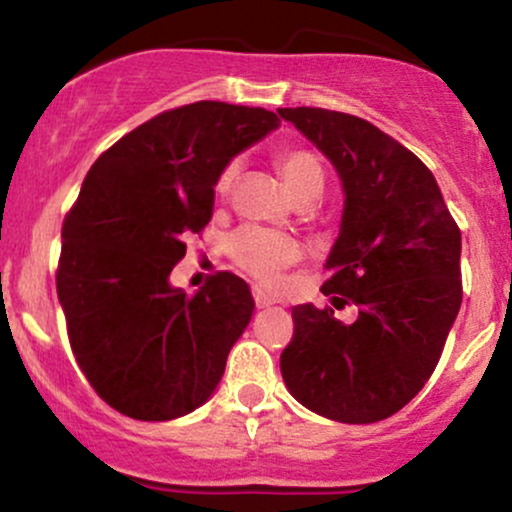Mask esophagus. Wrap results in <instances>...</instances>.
<instances>
[{
  "instance_id": "esophagus-1",
  "label": "esophagus",
  "mask_w": 512,
  "mask_h": 512,
  "mask_svg": "<svg viewBox=\"0 0 512 512\" xmlns=\"http://www.w3.org/2000/svg\"><path fill=\"white\" fill-rule=\"evenodd\" d=\"M252 298H255V305L257 308H269V305H274L276 301L269 293H264L262 289H252Z\"/></svg>"
}]
</instances>
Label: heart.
Masks as SVG:
<instances>
[{"mask_svg": "<svg viewBox=\"0 0 512 512\" xmlns=\"http://www.w3.org/2000/svg\"><path fill=\"white\" fill-rule=\"evenodd\" d=\"M276 166H279L281 178L286 187L291 190L293 197H301L305 192L322 190L325 182V170H322L320 158L308 149H284L276 156ZM238 175V163L231 161L221 170L219 180H216V192L226 195L231 190L233 180ZM228 255L238 264L243 272H248L264 284H274L289 264H293L301 255L298 243L286 233L267 231V228L245 226L238 228L226 243Z\"/></svg>", "mask_w": 512, "mask_h": 512, "instance_id": "b5f03b06", "label": "heart"}]
</instances>
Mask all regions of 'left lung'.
I'll return each instance as SVG.
<instances>
[{
	"label": "left lung",
	"instance_id": "8db88e82",
	"mask_svg": "<svg viewBox=\"0 0 512 512\" xmlns=\"http://www.w3.org/2000/svg\"><path fill=\"white\" fill-rule=\"evenodd\" d=\"M337 170L339 236L322 293L354 303L344 325L332 308H293L281 375L303 407L342 424H375L419 395L460 313L462 236L433 173L407 146L356 115L279 108Z\"/></svg>",
	"mask_w": 512,
	"mask_h": 512
}]
</instances>
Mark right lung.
<instances>
[{
    "instance_id": "add662e5",
    "label": "right lung",
    "mask_w": 512,
    "mask_h": 512,
    "mask_svg": "<svg viewBox=\"0 0 512 512\" xmlns=\"http://www.w3.org/2000/svg\"><path fill=\"white\" fill-rule=\"evenodd\" d=\"M264 108L199 101L166 110L98 156L62 226L57 296L86 380L110 407L170 421L202 407L250 325V286L219 272L170 286L185 238L211 221L221 170L272 129Z\"/></svg>"
}]
</instances>
